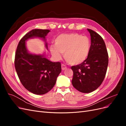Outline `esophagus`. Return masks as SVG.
Masks as SVG:
<instances>
[{"label":"esophagus","instance_id":"34e87169","mask_svg":"<svg viewBox=\"0 0 126 126\" xmlns=\"http://www.w3.org/2000/svg\"><path fill=\"white\" fill-rule=\"evenodd\" d=\"M62 70H65L67 69V66L66 65H64V64H62Z\"/></svg>","mask_w":126,"mask_h":126}]
</instances>
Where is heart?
Listing matches in <instances>:
<instances>
[{
  "mask_svg": "<svg viewBox=\"0 0 126 126\" xmlns=\"http://www.w3.org/2000/svg\"><path fill=\"white\" fill-rule=\"evenodd\" d=\"M90 46V40L88 37L77 33L63 34L56 39L55 46H51L50 51L56 59L62 58L63 54L68 63L76 65L87 59Z\"/></svg>",
  "mask_w": 126,
  "mask_h": 126,
  "instance_id": "b5f03b06",
  "label": "heart"
}]
</instances>
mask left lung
<instances>
[{
    "label": "left lung",
    "mask_w": 126,
    "mask_h": 126,
    "mask_svg": "<svg viewBox=\"0 0 126 126\" xmlns=\"http://www.w3.org/2000/svg\"><path fill=\"white\" fill-rule=\"evenodd\" d=\"M87 30L91 36L88 56L83 63L71 67L74 72L72 84L83 93L92 92L101 85L108 64V54L104 39L93 30Z\"/></svg>",
    "instance_id": "left-lung-1"
}]
</instances>
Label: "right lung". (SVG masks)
Segmentation results:
<instances>
[{"instance_id":"add662e5","label":"right lung","mask_w":126,"mask_h":126,"mask_svg":"<svg viewBox=\"0 0 126 126\" xmlns=\"http://www.w3.org/2000/svg\"><path fill=\"white\" fill-rule=\"evenodd\" d=\"M49 32L38 29L30 31L21 39L15 53V67L19 79L27 90L36 94H46L54 87L62 71L61 63L50 62L44 55L30 54L25 41L33 37L45 40Z\"/></svg>"}]
</instances>
